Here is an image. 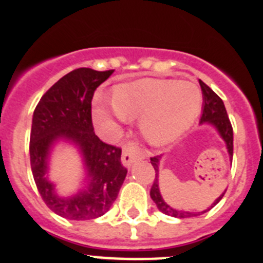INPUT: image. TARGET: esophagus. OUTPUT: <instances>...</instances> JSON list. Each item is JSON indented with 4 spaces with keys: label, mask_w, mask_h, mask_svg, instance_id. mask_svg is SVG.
I'll list each match as a JSON object with an SVG mask.
<instances>
[{
    "label": "esophagus",
    "mask_w": 263,
    "mask_h": 263,
    "mask_svg": "<svg viewBox=\"0 0 263 263\" xmlns=\"http://www.w3.org/2000/svg\"><path fill=\"white\" fill-rule=\"evenodd\" d=\"M142 158V154L137 150V148L132 147V146H124V150H122V163L124 166L130 167L136 159Z\"/></svg>",
    "instance_id": "esophagus-1"
}]
</instances>
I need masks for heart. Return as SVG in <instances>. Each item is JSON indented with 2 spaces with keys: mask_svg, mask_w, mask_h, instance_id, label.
<instances>
[{
  "mask_svg": "<svg viewBox=\"0 0 263 263\" xmlns=\"http://www.w3.org/2000/svg\"><path fill=\"white\" fill-rule=\"evenodd\" d=\"M201 103L200 88L192 81L143 79L118 85L113 104L97 106L95 120L110 127L116 121L141 117V130L148 142L166 145L194 122Z\"/></svg>",
  "mask_w": 263,
  "mask_h": 263,
  "instance_id": "obj_1",
  "label": "heart"
}]
</instances>
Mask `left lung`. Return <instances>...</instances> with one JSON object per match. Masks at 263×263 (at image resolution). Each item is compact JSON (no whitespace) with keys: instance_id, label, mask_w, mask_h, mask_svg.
Here are the masks:
<instances>
[{"instance_id":"8db88e82","label":"left lung","mask_w":263,"mask_h":263,"mask_svg":"<svg viewBox=\"0 0 263 263\" xmlns=\"http://www.w3.org/2000/svg\"><path fill=\"white\" fill-rule=\"evenodd\" d=\"M199 84L201 87V92H203V101H204V108H203V115L200 117V122H206V124H211L217 129V132L220 133V136L222 137V139L227 143V148L228 153L231 155V158L233 157V127H232L231 120L228 117L227 109H225L224 103H222V100L217 96V95L203 81H199ZM159 155L157 157H152L150 160H152V164L155 170V179L154 183L152 185V190H150V196L154 200V203L157 204L158 210L160 211L164 215L173 216V217H178V218H185V217H192V216L200 215V213L206 212H199V213H192V212H183V211H178L174 210L171 206L168 205L167 203H164V200L160 196L159 192V187H158V163H159ZM224 194L221 196L218 197L217 200L212 204L211 208L216 205L218 201L221 200ZM210 208V210H211Z\"/></svg>"}]
</instances>
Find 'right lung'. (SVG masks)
<instances>
[{"instance_id": "add662e5", "label": "right lung", "mask_w": 263, "mask_h": 263, "mask_svg": "<svg viewBox=\"0 0 263 263\" xmlns=\"http://www.w3.org/2000/svg\"><path fill=\"white\" fill-rule=\"evenodd\" d=\"M111 73L113 69H73L42 96L32 116L30 164L34 182L46 205L69 220H92L108 212L126 176V167L121 163V147L103 142L92 124L95 90ZM62 136L81 146L91 176L88 190L71 199L58 198L44 178L48 150Z\"/></svg>"}]
</instances>
